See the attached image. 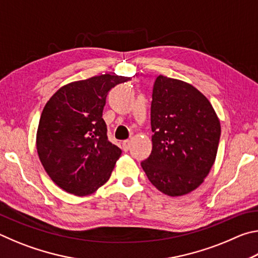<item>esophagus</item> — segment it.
<instances>
[{
    "instance_id": "34e87169",
    "label": "esophagus",
    "mask_w": 258,
    "mask_h": 258,
    "mask_svg": "<svg viewBox=\"0 0 258 258\" xmlns=\"http://www.w3.org/2000/svg\"><path fill=\"white\" fill-rule=\"evenodd\" d=\"M130 147H131V141H130V140H125V141H123V150L124 151H128L130 150Z\"/></svg>"
}]
</instances>
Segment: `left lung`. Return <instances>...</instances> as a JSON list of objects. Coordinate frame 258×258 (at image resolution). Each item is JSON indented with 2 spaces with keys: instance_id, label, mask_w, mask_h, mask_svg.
Masks as SVG:
<instances>
[{
  "instance_id": "1",
  "label": "left lung",
  "mask_w": 258,
  "mask_h": 258,
  "mask_svg": "<svg viewBox=\"0 0 258 258\" xmlns=\"http://www.w3.org/2000/svg\"><path fill=\"white\" fill-rule=\"evenodd\" d=\"M152 150L141 166L163 194L178 197L202 184L216 158L220 119L189 83L156 78L151 101Z\"/></svg>"
}]
</instances>
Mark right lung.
Listing matches in <instances>:
<instances>
[{
  "instance_id": "right-lung-1",
  "label": "right lung",
  "mask_w": 258,
  "mask_h": 258,
  "mask_svg": "<svg viewBox=\"0 0 258 258\" xmlns=\"http://www.w3.org/2000/svg\"><path fill=\"white\" fill-rule=\"evenodd\" d=\"M131 77L104 75L69 83L43 109L36 148L47 175L68 194L89 196L111 175L121 155L102 118L108 92Z\"/></svg>"
}]
</instances>
